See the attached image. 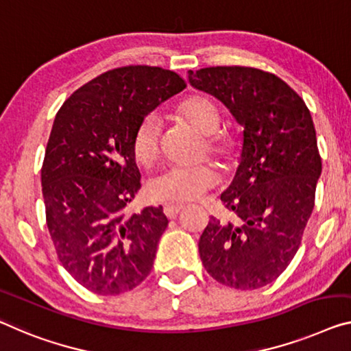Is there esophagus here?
I'll return each mask as SVG.
<instances>
[{"instance_id":"obj_1","label":"esophagus","mask_w":351,"mask_h":351,"mask_svg":"<svg viewBox=\"0 0 351 351\" xmlns=\"http://www.w3.org/2000/svg\"><path fill=\"white\" fill-rule=\"evenodd\" d=\"M182 208H183L182 204H165L163 212L168 218H176L177 213H179Z\"/></svg>"}]
</instances>
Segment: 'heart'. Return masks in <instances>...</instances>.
<instances>
[{"mask_svg": "<svg viewBox=\"0 0 351 351\" xmlns=\"http://www.w3.org/2000/svg\"><path fill=\"white\" fill-rule=\"evenodd\" d=\"M176 112L199 133L206 134L202 152L229 165L237 155L235 138L229 132L219 130L221 117L217 105L206 95L194 94L176 106ZM161 121L149 112L138 122L132 136V152L141 166L154 165L160 157ZM218 183V172L212 163L196 166H172L158 172L145 185V193L158 202H190Z\"/></svg>", "mask_w": 351, "mask_h": 351, "instance_id": "b5f03b06", "label": "heart"}]
</instances>
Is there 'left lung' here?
<instances>
[{
    "instance_id": "1",
    "label": "left lung",
    "mask_w": 351,
    "mask_h": 351,
    "mask_svg": "<svg viewBox=\"0 0 351 351\" xmlns=\"http://www.w3.org/2000/svg\"><path fill=\"white\" fill-rule=\"evenodd\" d=\"M245 127L240 166L221 194L237 223L210 218L199 240L219 284L252 290L273 282L298 251L315 202L322 158L304 100L274 73L245 66L188 72Z\"/></svg>"
}]
</instances>
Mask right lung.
Returning <instances> with one entry per match:
<instances>
[{
  "instance_id": "obj_1",
  "label": "right lung",
  "mask_w": 351,
  "mask_h": 351,
  "mask_svg": "<svg viewBox=\"0 0 351 351\" xmlns=\"http://www.w3.org/2000/svg\"><path fill=\"white\" fill-rule=\"evenodd\" d=\"M185 88L172 70L125 66L59 108L40 171L47 226L59 262L90 292H130L154 267L169 221L161 207L125 215L141 188L132 136L147 112Z\"/></svg>"
}]
</instances>
